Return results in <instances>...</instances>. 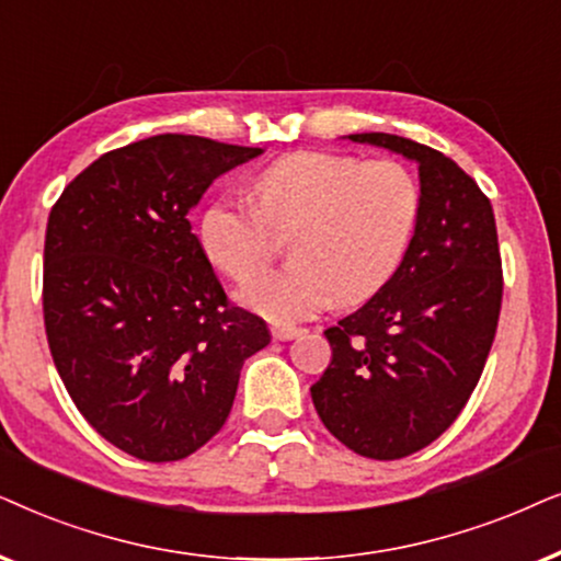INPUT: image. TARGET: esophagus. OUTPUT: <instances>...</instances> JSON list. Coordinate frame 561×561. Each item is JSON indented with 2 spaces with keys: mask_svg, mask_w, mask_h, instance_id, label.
I'll return each instance as SVG.
<instances>
[{
  "mask_svg": "<svg viewBox=\"0 0 561 561\" xmlns=\"http://www.w3.org/2000/svg\"><path fill=\"white\" fill-rule=\"evenodd\" d=\"M300 333H302V328H295V325H272L274 341H293Z\"/></svg>",
  "mask_w": 561,
  "mask_h": 561,
  "instance_id": "34e87169",
  "label": "esophagus"
}]
</instances>
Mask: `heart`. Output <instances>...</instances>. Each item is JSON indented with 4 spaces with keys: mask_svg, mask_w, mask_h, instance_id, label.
<instances>
[{
    "mask_svg": "<svg viewBox=\"0 0 561 561\" xmlns=\"http://www.w3.org/2000/svg\"><path fill=\"white\" fill-rule=\"evenodd\" d=\"M251 207L218 197L199 215V245L228 279L245 285L289 241L293 266L253 282L241 302L274 323L316 316L379 293L398 272L417 218L421 186L394 159L295 151L249 182Z\"/></svg>",
    "mask_w": 561,
    "mask_h": 561,
    "instance_id": "heart-1",
    "label": "heart"
}]
</instances>
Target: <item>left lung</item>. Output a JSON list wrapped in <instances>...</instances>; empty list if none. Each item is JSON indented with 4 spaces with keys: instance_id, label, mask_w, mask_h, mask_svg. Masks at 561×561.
<instances>
[{
    "instance_id": "8db88e82",
    "label": "left lung",
    "mask_w": 561,
    "mask_h": 561,
    "mask_svg": "<svg viewBox=\"0 0 561 561\" xmlns=\"http://www.w3.org/2000/svg\"><path fill=\"white\" fill-rule=\"evenodd\" d=\"M348 138L417 163L421 218L392 279L325 331L333 356L310 394L343 446L390 461L465 410L495 341L503 261L488 194L449 156L390 133Z\"/></svg>"
}]
</instances>
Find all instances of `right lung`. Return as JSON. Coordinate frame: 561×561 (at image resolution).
I'll return each mask as SVG.
<instances>
[{"label": "right lung", "mask_w": 561, "mask_h": 561, "mask_svg": "<svg viewBox=\"0 0 561 561\" xmlns=\"http://www.w3.org/2000/svg\"><path fill=\"white\" fill-rule=\"evenodd\" d=\"M261 148L163 133L115 148L50 207L43 320L87 423L119 451L179 461L228 421L243 362L272 341L228 302L186 215Z\"/></svg>", "instance_id": "obj_1"}]
</instances>
